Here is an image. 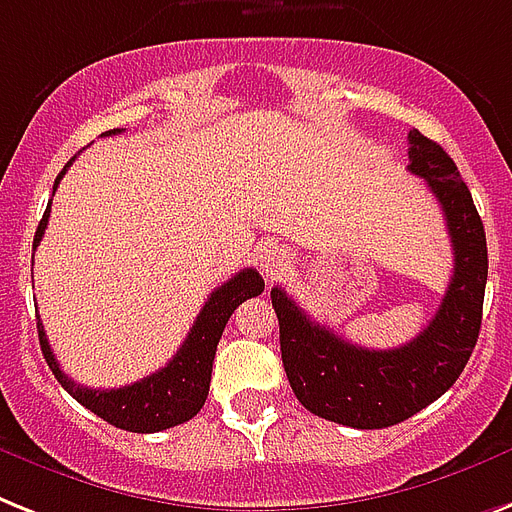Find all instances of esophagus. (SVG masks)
I'll return each mask as SVG.
<instances>
[{
    "mask_svg": "<svg viewBox=\"0 0 512 512\" xmlns=\"http://www.w3.org/2000/svg\"><path fill=\"white\" fill-rule=\"evenodd\" d=\"M288 269V251L285 248H280V245H272V248H267L264 251V256H261V272H264V277L267 280H272V277L282 275Z\"/></svg>",
    "mask_w": 512,
    "mask_h": 512,
    "instance_id": "obj_1",
    "label": "esophagus"
}]
</instances>
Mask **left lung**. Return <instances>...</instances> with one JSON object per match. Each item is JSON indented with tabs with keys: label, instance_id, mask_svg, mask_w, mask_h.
<instances>
[{
	"label": "left lung",
	"instance_id": "left-lung-1",
	"mask_svg": "<svg viewBox=\"0 0 512 512\" xmlns=\"http://www.w3.org/2000/svg\"><path fill=\"white\" fill-rule=\"evenodd\" d=\"M410 166L439 200L455 251V272L436 317L399 349H365L314 322L282 288H272L280 320L282 367L306 410L349 428H388L436 402L468 365L481 330L486 256L478 216L447 150L410 132Z\"/></svg>",
	"mask_w": 512,
	"mask_h": 512
}]
</instances>
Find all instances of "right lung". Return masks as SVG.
Segmentation results:
<instances>
[{
  "label": "right lung",
  "mask_w": 512,
  "mask_h": 512,
  "mask_svg": "<svg viewBox=\"0 0 512 512\" xmlns=\"http://www.w3.org/2000/svg\"><path fill=\"white\" fill-rule=\"evenodd\" d=\"M121 129H110L105 137L118 134ZM73 161L63 166V171L57 174L55 187L57 190L60 179L68 171ZM49 206L44 211L42 222L36 227L34 248L42 243V235L47 230ZM264 290V280L256 269H243L235 277L224 282L222 288H216L208 296L206 306L200 309L198 320L190 327L185 343L179 346V351L171 357L166 367H161L153 375L137 380L132 386L124 388H84L76 386L63 370L57 365L55 354L49 349L47 333H44L42 320L36 317V327H39V343H42V354L47 359L49 370L55 372L57 383L68 391L79 404H84L87 410H92L97 418L108 420L110 425H116L121 431L132 433H155L174 428L179 423H187L200 412V407L206 404L208 386H211V367H214V354L219 346V338L224 333V325L232 317L237 306L248 301L253 296H261Z\"/></svg>",
  "instance_id": "right-lung-1"
}]
</instances>
